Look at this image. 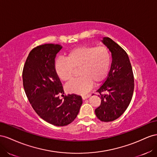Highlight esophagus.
Listing matches in <instances>:
<instances>
[{"mask_svg": "<svg viewBox=\"0 0 157 157\" xmlns=\"http://www.w3.org/2000/svg\"><path fill=\"white\" fill-rule=\"evenodd\" d=\"M90 96L89 95H83V96H82V99L83 100H86V99H87V98Z\"/></svg>", "mask_w": 157, "mask_h": 157, "instance_id": "esophagus-1", "label": "esophagus"}]
</instances>
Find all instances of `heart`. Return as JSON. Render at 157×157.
<instances>
[{"label":"heart","mask_w":157,"mask_h":157,"mask_svg":"<svg viewBox=\"0 0 157 157\" xmlns=\"http://www.w3.org/2000/svg\"><path fill=\"white\" fill-rule=\"evenodd\" d=\"M110 55L105 47L81 46L71 49L66 59L55 62L56 74L60 79L70 82L73 78L74 69H78L79 77L66 86V91L77 95H86L91 89L93 82L103 80L109 72Z\"/></svg>","instance_id":"obj_1"}]
</instances>
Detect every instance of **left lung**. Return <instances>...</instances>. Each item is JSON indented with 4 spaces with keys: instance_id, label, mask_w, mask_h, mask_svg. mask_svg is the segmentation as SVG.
<instances>
[{
    "instance_id": "1",
    "label": "left lung",
    "mask_w": 157,
    "mask_h": 157,
    "mask_svg": "<svg viewBox=\"0 0 157 157\" xmlns=\"http://www.w3.org/2000/svg\"><path fill=\"white\" fill-rule=\"evenodd\" d=\"M102 42L109 49L112 63L108 76L97 92L100 94L101 105L95 110L102 122H112L118 118L130 103L134 90V78L126 52L109 37ZM106 92L107 93L102 94Z\"/></svg>"
}]
</instances>
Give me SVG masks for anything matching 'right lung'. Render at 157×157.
I'll use <instances>...</instances> for the list:
<instances>
[{
	"label": "right lung",
	"instance_id": "1",
	"mask_svg": "<svg viewBox=\"0 0 157 157\" xmlns=\"http://www.w3.org/2000/svg\"><path fill=\"white\" fill-rule=\"evenodd\" d=\"M62 47L44 44L33 48L27 58L22 78L24 91L36 113L56 126L68 125L78 116L82 97L71 94L60 99L63 87L55 69V57Z\"/></svg>",
	"mask_w": 157,
	"mask_h": 157
}]
</instances>
